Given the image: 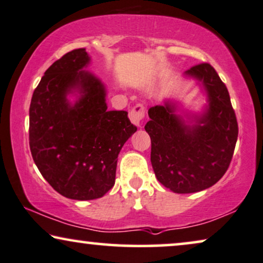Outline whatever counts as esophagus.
Returning <instances> with one entry per match:
<instances>
[{
  "label": "esophagus",
  "instance_id": "esophagus-1",
  "mask_svg": "<svg viewBox=\"0 0 263 263\" xmlns=\"http://www.w3.org/2000/svg\"><path fill=\"white\" fill-rule=\"evenodd\" d=\"M145 115V108L142 106V104H137V106L134 107V109L129 111V119H131L132 124L137 126V127H141L143 119H144Z\"/></svg>",
  "mask_w": 263,
  "mask_h": 263
}]
</instances>
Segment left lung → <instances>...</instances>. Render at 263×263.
Masks as SVG:
<instances>
[{"label":"left lung","mask_w":263,"mask_h":263,"mask_svg":"<svg viewBox=\"0 0 263 263\" xmlns=\"http://www.w3.org/2000/svg\"><path fill=\"white\" fill-rule=\"evenodd\" d=\"M205 95L199 110L185 109L178 99L149 108L145 131L152 139V166L157 180L176 194H194L221 179L238 137L229 91L209 64L184 72Z\"/></svg>","instance_id":"8db88e82"}]
</instances>
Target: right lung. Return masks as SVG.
<instances>
[{
    "label": "right lung",
    "instance_id": "1",
    "mask_svg": "<svg viewBox=\"0 0 263 263\" xmlns=\"http://www.w3.org/2000/svg\"><path fill=\"white\" fill-rule=\"evenodd\" d=\"M76 49L42 77L30 104V149L45 180L65 197L89 201L114 186L119 153L137 131L126 110H108L107 87Z\"/></svg>",
    "mask_w": 263,
    "mask_h": 263
}]
</instances>
